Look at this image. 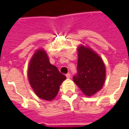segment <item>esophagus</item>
Listing matches in <instances>:
<instances>
[{
	"label": "esophagus",
	"instance_id": "esophagus-1",
	"mask_svg": "<svg viewBox=\"0 0 129 129\" xmlns=\"http://www.w3.org/2000/svg\"><path fill=\"white\" fill-rule=\"evenodd\" d=\"M66 76L67 78H70L71 75H70V73H68V74H67L66 75Z\"/></svg>",
	"mask_w": 129,
	"mask_h": 129
}]
</instances>
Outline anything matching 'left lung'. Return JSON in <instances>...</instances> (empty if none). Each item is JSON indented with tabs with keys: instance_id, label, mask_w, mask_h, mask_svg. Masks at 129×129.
Masks as SVG:
<instances>
[{
	"instance_id": "1",
	"label": "left lung",
	"mask_w": 129,
	"mask_h": 129,
	"mask_svg": "<svg viewBox=\"0 0 129 129\" xmlns=\"http://www.w3.org/2000/svg\"><path fill=\"white\" fill-rule=\"evenodd\" d=\"M77 49V74L73 77V80L86 96H91L101 90L104 85L105 65L98 54L88 47L80 45Z\"/></svg>"
}]
</instances>
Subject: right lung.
Wrapping results in <instances>:
<instances>
[{
	"instance_id": "add662e5",
	"label": "right lung",
	"mask_w": 129,
	"mask_h": 129,
	"mask_svg": "<svg viewBox=\"0 0 129 129\" xmlns=\"http://www.w3.org/2000/svg\"><path fill=\"white\" fill-rule=\"evenodd\" d=\"M28 79L36 95L41 99L49 101L57 96L59 86L66 77L51 64L45 51L39 49L29 61Z\"/></svg>"
}]
</instances>
